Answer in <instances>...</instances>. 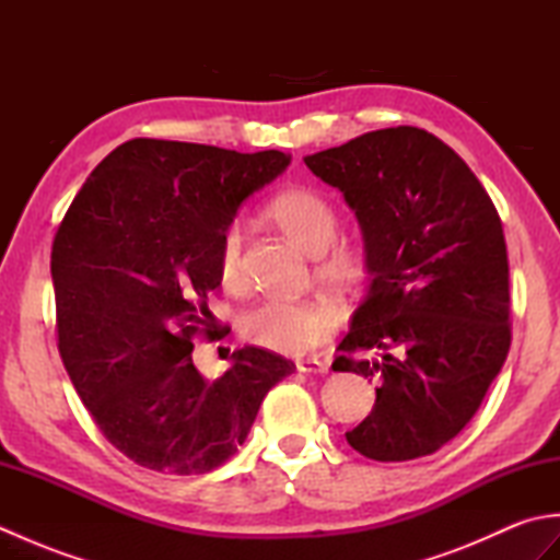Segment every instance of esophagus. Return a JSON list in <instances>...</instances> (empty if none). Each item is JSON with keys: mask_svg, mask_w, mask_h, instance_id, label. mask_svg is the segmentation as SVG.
<instances>
[{"mask_svg": "<svg viewBox=\"0 0 560 560\" xmlns=\"http://www.w3.org/2000/svg\"><path fill=\"white\" fill-rule=\"evenodd\" d=\"M295 368H299V373H327V363L317 361V359H301L295 361Z\"/></svg>", "mask_w": 560, "mask_h": 560, "instance_id": "esophagus-1", "label": "esophagus"}]
</instances>
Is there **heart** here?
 <instances>
[{"instance_id": "1", "label": "heart", "mask_w": 560, "mask_h": 560, "mask_svg": "<svg viewBox=\"0 0 560 560\" xmlns=\"http://www.w3.org/2000/svg\"><path fill=\"white\" fill-rule=\"evenodd\" d=\"M267 217L303 253L317 257L315 277L323 289L337 299L355 295L368 281V253L359 243H335L339 235V213L315 189L295 187L281 192L267 207ZM219 281L223 289L237 291L245 283L243 229L231 223L219 243ZM335 329V315L327 305L313 301H261L243 315L241 335L259 349L303 355L319 347Z\"/></svg>"}]
</instances>
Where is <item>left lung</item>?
<instances>
[{
    "label": "left lung",
    "mask_w": 560,
    "mask_h": 560,
    "mask_svg": "<svg viewBox=\"0 0 560 560\" xmlns=\"http://www.w3.org/2000/svg\"><path fill=\"white\" fill-rule=\"evenodd\" d=\"M305 165L341 189L371 267L331 363L377 383L349 445L377 462L433 455L471 421L510 351L501 217L469 165L419 127L375 129ZM371 348L380 362L354 359Z\"/></svg>",
    "instance_id": "left-lung-1"
}]
</instances>
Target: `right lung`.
<instances>
[{"mask_svg":"<svg viewBox=\"0 0 560 560\" xmlns=\"http://www.w3.org/2000/svg\"><path fill=\"white\" fill-rule=\"evenodd\" d=\"M289 161L132 139L93 168L59 223V355L101 433L139 467L180 477L221 467L267 392L295 371L257 347L237 349L213 383L192 363V339L219 337L207 299L221 287V235Z\"/></svg>","mask_w":560,"mask_h":560,"instance_id":"right-lung-1","label":"right lung"}]
</instances>
